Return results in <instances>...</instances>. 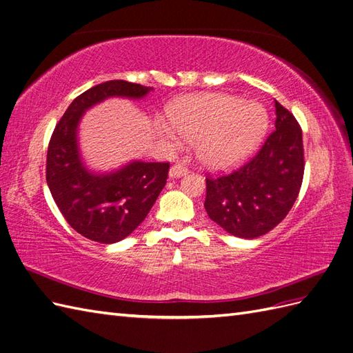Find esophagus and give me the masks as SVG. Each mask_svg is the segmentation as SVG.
Segmentation results:
<instances>
[{"label":"esophagus","mask_w":353,"mask_h":353,"mask_svg":"<svg viewBox=\"0 0 353 353\" xmlns=\"http://www.w3.org/2000/svg\"><path fill=\"white\" fill-rule=\"evenodd\" d=\"M187 172H188V166L185 163H183V162H176V163H174L172 166H170V169H169V175L172 176V178L183 176Z\"/></svg>","instance_id":"34e87169"}]
</instances>
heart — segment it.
<instances>
[{
	"mask_svg": "<svg viewBox=\"0 0 353 353\" xmlns=\"http://www.w3.org/2000/svg\"><path fill=\"white\" fill-rule=\"evenodd\" d=\"M170 119L185 140L197 141L199 159L210 168L239 162L266 128L263 108L227 94L190 95L170 109ZM163 131L176 138L170 126L165 125Z\"/></svg>",
	"mask_w": 353,
	"mask_h": 353,
	"instance_id": "1",
	"label": "heart"
}]
</instances>
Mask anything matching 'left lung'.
<instances>
[{
    "label": "left lung",
    "mask_w": 353,
    "mask_h": 353,
    "mask_svg": "<svg viewBox=\"0 0 353 353\" xmlns=\"http://www.w3.org/2000/svg\"><path fill=\"white\" fill-rule=\"evenodd\" d=\"M275 130L248 162L230 174L206 176L205 209L212 221L241 239H256L287 216L302 187L301 125L275 101Z\"/></svg>",
    "instance_id": "obj_1"
}]
</instances>
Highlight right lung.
<instances>
[{
    "label": "right lung",
    "mask_w": 353,
    "mask_h": 353,
    "mask_svg": "<svg viewBox=\"0 0 353 353\" xmlns=\"http://www.w3.org/2000/svg\"><path fill=\"white\" fill-rule=\"evenodd\" d=\"M148 91L126 81L95 85L72 101L50 138L46 178L51 196L69 225L92 241H121L140 225L166 184L169 162H134L110 175H92L79 159L78 122L104 99H141Z\"/></svg>",
    "instance_id": "obj_1"
}]
</instances>
